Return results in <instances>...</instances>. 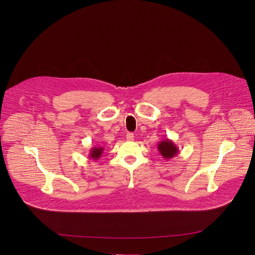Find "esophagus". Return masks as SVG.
I'll return each instance as SVG.
<instances>
[{
	"instance_id": "obj_1",
	"label": "esophagus",
	"mask_w": 255,
	"mask_h": 255,
	"mask_svg": "<svg viewBox=\"0 0 255 255\" xmlns=\"http://www.w3.org/2000/svg\"><path fill=\"white\" fill-rule=\"evenodd\" d=\"M126 138H127V140L132 141V140H134V134L131 133V132H129V133L126 134Z\"/></svg>"
}]
</instances>
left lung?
I'll list each match as a JSON object with an SVG mask.
<instances>
[{"mask_svg":"<svg viewBox=\"0 0 255 255\" xmlns=\"http://www.w3.org/2000/svg\"><path fill=\"white\" fill-rule=\"evenodd\" d=\"M158 151L163 156V158L166 160L174 158L179 153V149H178L177 145L172 140H170L168 138L161 141L158 144Z\"/></svg>","mask_w":255,"mask_h":255,"instance_id":"1","label":"left lung"}]
</instances>
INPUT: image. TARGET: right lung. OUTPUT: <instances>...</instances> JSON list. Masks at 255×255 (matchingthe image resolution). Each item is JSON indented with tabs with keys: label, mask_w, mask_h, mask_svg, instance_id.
<instances>
[{
	"label": "right lung",
	"mask_w": 255,
	"mask_h": 255,
	"mask_svg": "<svg viewBox=\"0 0 255 255\" xmlns=\"http://www.w3.org/2000/svg\"><path fill=\"white\" fill-rule=\"evenodd\" d=\"M103 151H104V148H102V147H93V148H91V150L89 152V158L96 161L102 156Z\"/></svg>",
	"instance_id": "obj_1"
}]
</instances>
